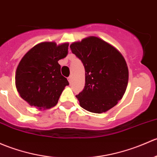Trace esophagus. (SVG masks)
Wrapping results in <instances>:
<instances>
[{
    "mask_svg": "<svg viewBox=\"0 0 157 157\" xmlns=\"http://www.w3.org/2000/svg\"><path fill=\"white\" fill-rule=\"evenodd\" d=\"M67 80H68L69 83H71L72 80H73V77H72V76H70V77H69L68 78H67Z\"/></svg>",
    "mask_w": 157,
    "mask_h": 157,
    "instance_id": "34e87169",
    "label": "esophagus"
}]
</instances>
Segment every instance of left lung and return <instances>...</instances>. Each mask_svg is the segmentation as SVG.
I'll return each mask as SVG.
<instances>
[{"mask_svg": "<svg viewBox=\"0 0 157 157\" xmlns=\"http://www.w3.org/2000/svg\"><path fill=\"white\" fill-rule=\"evenodd\" d=\"M85 67V86L76 95L81 108L101 113L123 98L128 81V70L122 54L110 44L90 36L70 46Z\"/></svg>", "mask_w": 157, "mask_h": 157, "instance_id": "8db88e82", "label": "left lung"}]
</instances>
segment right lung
<instances>
[{"instance_id":"obj_1","label":"right lung","mask_w":157,"mask_h":157,"mask_svg":"<svg viewBox=\"0 0 157 157\" xmlns=\"http://www.w3.org/2000/svg\"><path fill=\"white\" fill-rule=\"evenodd\" d=\"M68 43L57 45L42 42L29 49L16 71V87L21 98L31 106L47 110L56 106L68 81L61 74L58 62L67 56Z\"/></svg>"}]
</instances>
